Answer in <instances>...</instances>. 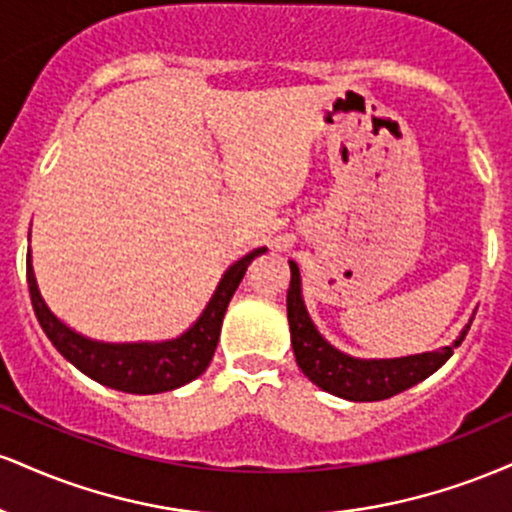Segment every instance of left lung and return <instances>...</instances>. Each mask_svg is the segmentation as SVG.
<instances>
[{
  "label": "left lung",
  "mask_w": 512,
  "mask_h": 512,
  "mask_svg": "<svg viewBox=\"0 0 512 512\" xmlns=\"http://www.w3.org/2000/svg\"><path fill=\"white\" fill-rule=\"evenodd\" d=\"M291 264V286L286 293V310H289L291 344L296 354L298 368L308 375L317 387L330 395H337L351 402H378L399 392L409 390L411 385L421 383L428 375L436 373L452 356V349L462 344L469 325L452 346H443L438 351L426 354L402 356V358H354L342 354L315 330L301 296V272L298 264Z\"/></svg>",
  "instance_id": "obj_1"
}]
</instances>
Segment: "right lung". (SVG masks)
Returning a JSON list of instances; mask_svg holds the SVG:
<instances>
[{"instance_id":"1","label":"right lung","mask_w":512,"mask_h":512,"mask_svg":"<svg viewBox=\"0 0 512 512\" xmlns=\"http://www.w3.org/2000/svg\"><path fill=\"white\" fill-rule=\"evenodd\" d=\"M264 250L267 248L252 250L245 257H240L236 264H231L226 274L221 276L214 296H211L204 313L197 317L195 325L185 334H180L178 339H168V342L110 344L96 342V339L74 332L72 327L57 320L55 313L45 305L38 284H35L31 255L26 262L28 291H31V303L40 327L48 334L52 346L72 366L96 383L113 387V390L132 392V395H156V392H168L187 385L207 370L216 344H219L221 322L228 303L243 281L248 264Z\"/></svg>"}]
</instances>
